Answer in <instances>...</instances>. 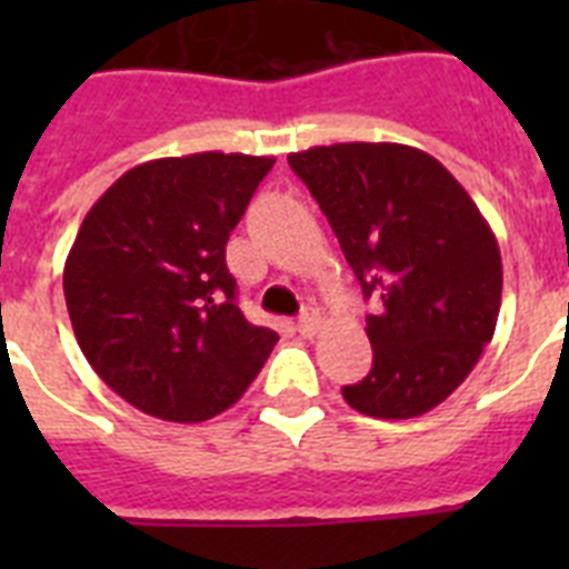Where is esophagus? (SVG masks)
<instances>
[{"label":"esophagus","instance_id":"34e87169","mask_svg":"<svg viewBox=\"0 0 569 569\" xmlns=\"http://www.w3.org/2000/svg\"><path fill=\"white\" fill-rule=\"evenodd\" d=\"M321 328L319 310H303L301 319H298V333L301 337H316V330Z\"/></svg>","mask_w":569,"mask_h":569}]
</instances>
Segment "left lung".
I'll return each instance as SVG.
<instances>
[{
	"label": "left lung",
	"mask_w": 569,
	"mask_h": 569,
	"mask_svg": "<svg viewBox=\"0 0 569 569\" xmlns=\"http://www.w3.org/2000/svg\"><path fill=\"white\" fill-rule=\"evenodd\" d=\"M292 171L337 232L378 312L372 372L342 396L375 419H413L476 369L502 303L499 244L467 189L407 144L310 147Z\"/></svg>",
	"instance_id": "8db88e82"
}]
</instances>
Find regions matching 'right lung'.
Listing matches in <instances>:
<instances>
[{
    "mask_svg": "<svg viewBox=\"0 0 569 569\" xmlns=\"http://www.w3.org/2000/svg\"><path fill=\"white\" fill-rule=\"evenodd\" d=\"M274 159L191 153L136 164L84 214L64 262L76 342L120 398L203 422L244 396L280 337L236 303L227 239Z\"/></svg>",
    "mask_w": 569,
    "mask_h": 569,
    "instance_id": "1",
    "label": "right lung"
}]
</instances>
